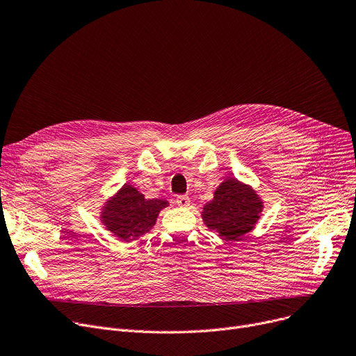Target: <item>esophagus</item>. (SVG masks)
Here are the masks:
<instances>
[{"mask_svg":"<svg viewBox=\"0 0 356 356\" xmlns=\"http://www.w3.org/2000/svg\"><path fill=\"white\" fill-rule=\"evenodd\" d=\"M176 204L180 208H188L191 204V199H189V196H177L176 197Z\"/></svg>","mask_w":356,"mask_h":356,"instance_id":"34e87169","label":"esophagus"}]
</instances>
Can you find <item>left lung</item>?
<instances>
[{
  "mask_svg": "<svg viewBox=\"0 0 356 356\" xmlns=\"http://www.w3.org/2000/svg\"><path fill=\"white\" fill-rule=\"evenodd\" d=\"M263 200L250 184L235 177L223 180L213 199L203 207L202 219L225 241H239L251 232L263 212Z\"/></svg>",
  "mask_w": 356,
  "mask_h": 356,
  "instance_id": "obj_1",
  "label": "left lung"
}]
</instances>
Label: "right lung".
Wrapping results in <instances>:
<instances>
[{
	"mask_svg": "<svg viewBox=\"0 0 356 356\" xmlns=\"http://www.w3.org/2000/svg\"><path fill=\"white\" fill-rule=\"evenodd\" d=\"M168 207L164 199H145L134 186L124 184L101 209L105 229L121 241H134L152 231L161 209Z\"/></svg>",
	"mask_w": 356,
	"mask_h": 356,
	"instance_id": "right-lung-1",
	"label": "right lung"
}]
</instances>
